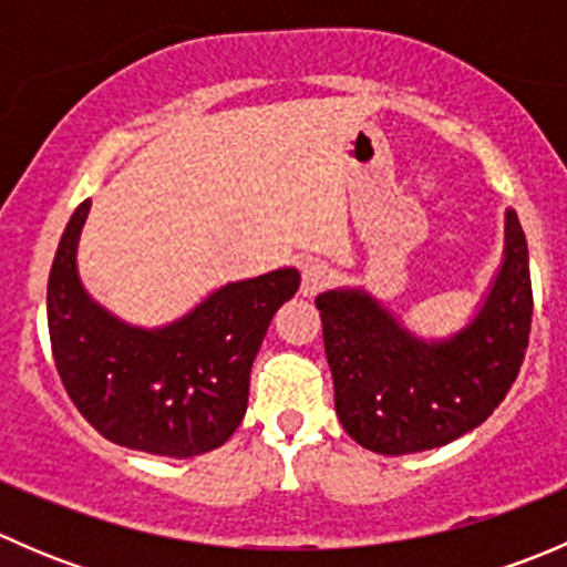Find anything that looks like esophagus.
<instances>
[{"label": "esophagus", "mask_w": 567, "mask_h": 567, "mask_svg": "<svg viewBox=\"0 0 567 567\" xmlns=\"http://www.w3.org/2000/svg\"><path fill=\"white\" fill-rule=\"evenodd\" d=\"M331 282V271L323 262L310 260L301 266V296H316Z\"/></svg>", "instance_id": "34e87169"}]
</instances>
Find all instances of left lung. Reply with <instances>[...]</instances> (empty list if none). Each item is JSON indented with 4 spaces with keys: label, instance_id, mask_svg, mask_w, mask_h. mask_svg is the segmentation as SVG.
I'll list each match as a JSON object with an SVG mask.
<instances>
[{
    "label": "left lung",
    "instance_id": "obj_1",
    "mask_svg": "<svg viewBox=\"0 0 567 567\" xmlns=\"http://www.w3.org/2000/svg\"><path fill=\"white\" fill-rule=\"evenodd\" d=\"M316 307L348 436L381 455L442 447L494 414L527 353L532 279L522 221L507 210L499 277L450 340H420L364 290H329Z\"/></svg>",
    "mask_w": 567,
    "mask_h": 567
}]
</instances>
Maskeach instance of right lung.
Listing matches in <instances>:
<instances>
[{"instance_id":"1","label":"right lung","mask_w":567,"mask_h":567,"mask_svg":"<svg viewBox=\"0 0 567 567\" xmlns=\"http://www.w3.org/2000/svg\"><path fill=\"white\" fill-rule=\"evenodd\" d=\"M90 199L73 210L49 274L56 373L84 420L120 447L192 458L221 447L247 414L249 373L296 268L230 282L164 329H136L84 293L76 247Z\"/></svg>"}]
</instances>
